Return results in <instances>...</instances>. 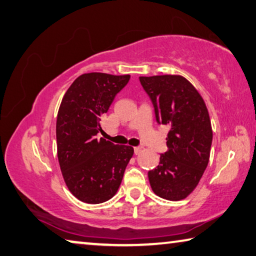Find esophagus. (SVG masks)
Returning <instances> with one entry per match:
<instances>
[{
    "mask_svg": "<svg viewBox=\"0 0 256 256\" xmlns=\"http://www.w3.org/2000/svg\"><path fill=\"white\" fill-rule=\"evenodd\" d=\"M134 153H135L136 155L140 154L142 153V147H135V148H134Z\"/></svg>",
    "mask_w": 256,
    "mask_h": 256,
    "instance_id": "obj_1",
    "label": "esophagus"
}]
</instances>
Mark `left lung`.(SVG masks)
Returning <instances> with one entry per match:
<instances>
[{"instance_id":"8db88e82","label":"left lung","mask_w":256,"mask_h":256,"mask_svg":"<svg viewBox=\"0 0 256 256\" xmlns=\"http://www.w3.org/2000/svg\"><path fill=\"white\" fill-rule=\"evenodd\" d=\"M158 124H166L168 150L148 172L152 190L166 200L186 198L207 168L212 142V122L199 92L180 75L140 76Z\"/></svg>"}]
</instances>
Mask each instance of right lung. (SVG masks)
I'll return each mask as SVG.
<instances>
[{
    "instance_id": "add662e5",
    "label": "right lung",
    "mask_w": 256,
    "mask_h": 256,
    "mask_svg": "<svg viewBox=\"0 0 256 256\" xmlns=\"http://www.w3.org/2000/svg\"><path fill=\"white\" fill-rule=\"evenodd\" d=\"M130 75L88 73L78 76L62 98L56 122L57 156L72 194L86 204H101L118 191L134 148L114 145L101 132V116Z\"/></svg>"
}]
</instances>
